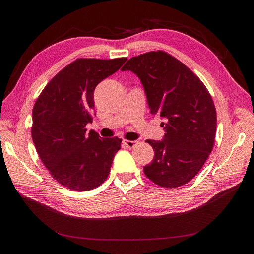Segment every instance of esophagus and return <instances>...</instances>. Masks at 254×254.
I'll return each mask as SVG.
<instances>
[{
    "mask_svg": "<svg viewBox=\"0 0 254 254\" xmlns=\"http://www.w3.org/2000/svg\"><path fill=\"white\" fill-rule=\"evenodd\" d=\"M137 143H139L137 141H128V140L123 141V144H124L127 148H133Z\"/></svg>",
    "mask_w": 254,
    "mask_h": 254,
    "instance_id": "esophagus-1",
    "label": "esophagus"
}]
</instances>
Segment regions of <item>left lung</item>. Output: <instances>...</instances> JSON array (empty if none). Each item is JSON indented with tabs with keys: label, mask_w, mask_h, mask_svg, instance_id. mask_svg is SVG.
Segmentation results:
<instances>
[{
	"label": "left lung",
	"mask_w": 254,
	"mask_h": 254,
	"mask_svg": "<svg viewBox=\"0 0 254 254\" xmlns=\"http://www.w3.org/2000/svg\"><path fill=\"white\" fill-rule=\"evenodd\" d=\"M122 71L139 77L150 113L164 120L162 141H146L155 150L143 168L146 177L163 188L188 183L213 149L217 120L209 91L188 66L161 51L132 57Z\"/></svg>",
	"instance_id": "left-lung-1"
}]
</instances>
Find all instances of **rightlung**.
<instances>
[{
  "label": "right lung",
  "mask_w": 254,
  "mask_h": 254,
  "mask_svg": "<svg viewBox=\"0 0 254 254\" xmlns=\"http://www.w3.org/2000/svg\"><path fill=\"white\" fill-rule=\"evenodd\" d=\"M127 58L77 59L43 89L33 109L36 150L55 180L77 191L95 189L110 173L119 137L87 132L97 84L120 70Z\"/></svg>",
  "instance_id": "right-lung-1"
}]
</instances>
